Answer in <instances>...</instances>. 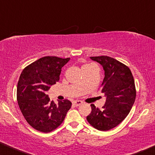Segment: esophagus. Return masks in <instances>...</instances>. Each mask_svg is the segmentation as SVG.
<instances>
[{
    "mask_svg": "<svg viewBox=\"0 0 155 155\" xmlns=\"http://www.w3.org/2000/svg\"><path fill=\"white\" fill-rule=\"evenodd\" d=\"M82 104H83V101H74L73 102V104L76 106H80V105Z\"/></svg>",
    "mask_w": 155,
    "mask_h": 155,
    "instance_id": "1",
    "label": "esophagus"
}]
</instances>
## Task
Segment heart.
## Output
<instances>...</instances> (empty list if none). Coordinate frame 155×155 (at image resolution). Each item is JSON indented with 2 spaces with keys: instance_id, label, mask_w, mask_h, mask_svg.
<instances>
[{
  "instance_id": "heart-1",
  "label": "heart",
  "mask_w": 155,
  "mask_h": 155,
  "mask_svg": "<svg viewBox=\"0 0 155 155\" xmlns=\"http://www.w3.org/2000/svg\"><path fill=\"white\" fill-rule=\"evenodd\" d=\"M92 66H93V64H83V67H82V68H90V67H92Z\"/></svg>"
}]
</instances>
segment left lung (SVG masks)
Returning a JSON list of instances; mask_svg holds the SVG:
<instances>
[{
  "instance_id": "1",
  "label": "left lung",
  "mask_w": 155,
  "mask_h": 155,
  "mask_svg": "<svg viewBox=\"0 0 155 155\" xmlns=\"http://www.w3.org/2000/svg\"><path fill=\"white\" fill-rule=\"evenodd\" d=\"M104 68L105 77L101 85V93L106 96L102 109L91 104V113L87 120L100 131L116 127L129 114L136 99V87L129 67L108 56L91 57Z\"/></svg>"
}]
</instances>
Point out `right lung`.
<instances>
[{"instance_id":"right-lung-1","label":"right lung","mask_w":155,"mask_h":155,"mask_svg":"<svg viewBox=\"0 0 155 155\" xmlns=\"http://www.w3.org/2000/svg\"><path fill=\"white\" fill-rule=\"evenodd\" d=\"M70 58L47 56L26 66L17 85V101L27 123L36 130L49 133L60 127L71 108L70 101L55 104L46 91L60 80L62 68Z\"/></svg>"}]
</instances>
